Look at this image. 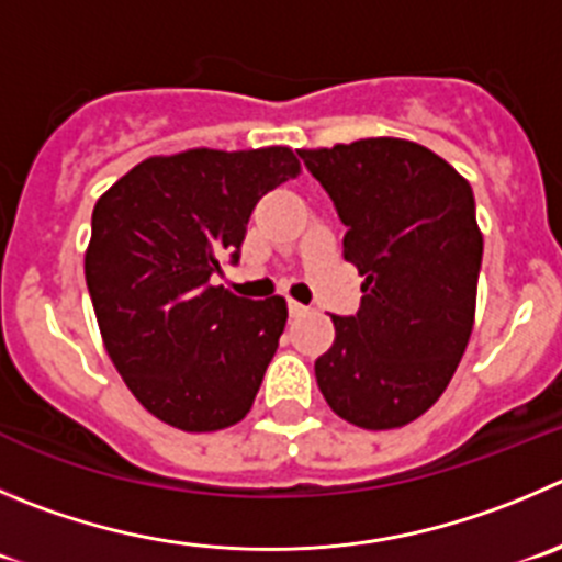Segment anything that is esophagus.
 Instances as JSON below:
<instances>
[{"instance_id":"1","label":"esophagus","mask_w":562,"mask_h":562,"mask_svg":"<svg viewBox=\"0 0 562 562\" xmlns=\"http://www.w3.org/2000/svg\"><path fill=\"white\" fill-rule=\"evenodd\" d=\"M308 308L303 306V303H297V301H290V314L292 317H303V314H306Z\"/></svg>"}]
</instances>
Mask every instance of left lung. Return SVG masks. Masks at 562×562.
Instances as JSON below:
<instances>
[{"label":"left lung","instance_id":"left-lung-1","mask_svg":"<svg viewBox=\"0 0 562 562\" xmlns=\"http://www.w3.org/2000/svg\"><path fill=\"white\" fill-rule=\"evenodd\" d=\"M297 154L364 276L361 308L330 317L336 339L314 361L317 386L350 425L403 427L445 394L472 336L483 261L474 192L450 162L400 137Z\"/></svg>","mask_w":562,"mask_h":562}]
</instances>
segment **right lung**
<instances>
[{
  "instance_id": "1",
  "label": "right lung",
  "mask_w": 562,
  "mask_h": 562,
  "mask_svg": "<svg viewBox=\"0 0 562 562\" xmlns=\"http://www.w3.org/2000/svg\"><path fill=\"white\" fill-rule=\"evenodd\" d=\"M301 173L286 146L148 157L95 201L85 281L112 364L143 408L187 432L237 425L286 325L281 295L210 278L239 259L254 206Z\"/></svg>"
}]
</instances>
